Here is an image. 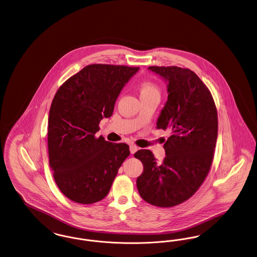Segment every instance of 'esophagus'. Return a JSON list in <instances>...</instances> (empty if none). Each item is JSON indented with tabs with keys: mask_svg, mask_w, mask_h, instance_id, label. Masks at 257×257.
<instances>
[{
	"mask_svg": "<svg viewBox=\"0 0 257 257\" xmlns=\"http://www.w3.org/2000/svg\"><path fill=\"white\" fill-rule=\"evenodd\" d=\"M138 149H139V147H137V146H135V145H131V146H130V152H131V154H134L135 152H136Z\"/></svg>",
	"mask_w": 257,
	"mask_h": 257,
	"instance_id": "34e87169",
	"label": "esophagus"
}]
</instances>
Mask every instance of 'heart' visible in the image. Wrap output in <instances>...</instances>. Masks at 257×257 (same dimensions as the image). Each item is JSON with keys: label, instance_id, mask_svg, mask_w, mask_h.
I'll list each match as a JSON object with an SVG mask.
<instances>
[{"label": "heart", "instance_id": "b5f03b06", "mask_svg": "<svg viewBox=\"0 0 257 257\" xmlns=\"http://www.w3.org/2000/svg\"><path fill=\"white\" fill-rule=\"evenodd\" d=\"M140 96L142 98L160 97V88L152 81H145L139 86Z\"/></svg>", "mask_w": 257, "mask_h": 257}]
</instances>
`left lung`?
I'll list each match as a JSON object with an SVG mask.
<instances>
[{
    "mask_svg": "<svg viewBox=\"0 0 257 257\" xmlns=\"http://www.w3.org/2000/svg\"><path fill=\"white\" fill-rule=\"evenodd\" d=\"M169 82L168 101L157 129L171 130L164 145L166 157L157 163L153 153L134 154L144 165L137 178L140 196L149 204L168 208L195 195L210 171L218 137V111L205 84L194 71L178 66H149Z\"/></svg>",
    "mask_w": 257,
    "mask_h": 257,
    "instance_id": "1",
    "label": "left lung"
}]
</instances>
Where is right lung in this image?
<instances>
[{"label":"right lung","mask_w":257,"mask_h":257,"mask_svg":"<svg viewBox=\"0 0 257 257\" xmlns=\"http://www.w3.org/2000/svg\"><path fill=\"white\" fill-rule=\"evenodd\" d=\"M140 67L94 63L67 79L51 104L48 153L57 186L67 198L91 204L108 195L128 145L96 138L99 123L112 114L124 85Z\"/></svg>","instance_id":"obj_1"}]
</instances>
